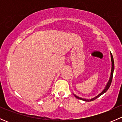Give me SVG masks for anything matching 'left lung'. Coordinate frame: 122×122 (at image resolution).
<instances>
[{"label":"left lung","mask_w":122,"mask_h":122,"mask_svg":"<svg viewBox=\"0 0 122 122\" xmlns=\"http://www.w3.org/2000/svg\"><path fill=\"white\" fill-rule=\"evenodd\" d=\"M110 55H111V61H112L111 73H110V78H109V81L107 83V84H106V86H105V87H104V89L103 90V91H102L101 93H100L99 94H97L96 96L94 97L91 98V99H85V98H82V97H79V96H76V94H74V93H73L74 96L76 97L77 99L81 100L84 101V102H92V101H93V100H94L95 99H96L97 98L99 97L100 96H102V94H103L104 93H105L107 91V90L109 89V87H110V85H111L112 81V78H113V72H114V64L113 57V55H112V54L111 52H110Z\"/></svg>","instance_id":"obj_1"}]
</instances>
